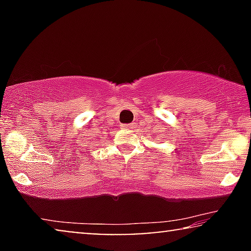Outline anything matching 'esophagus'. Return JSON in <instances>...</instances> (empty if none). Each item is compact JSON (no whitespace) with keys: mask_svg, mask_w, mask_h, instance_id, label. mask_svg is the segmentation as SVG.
Returning a JSON list of instances; mask_svg holds the SVG:
<instances>
[{"mask_svg":"<svg viewBox=\"0 0 251 251\" xmlns=\"http://www.w3.org/2000/svg\"><path fill=\"white\" fill-rule=\"evenodd\" d=\"M136 126L135 123H129V125H121V129H133Z\"/></svg>","mask_w":251,"mask_h":251,"instance_id":"obj_1","label":"esophagus"}]
</instances>
